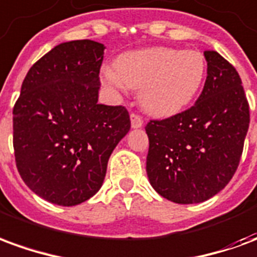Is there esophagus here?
<instances>
[{"label":"esophagus","instance_id":"esophagus-1","mask_svg":"<svg viewBox=\"0 0 257 257\" xmlns=\"http://www.w3.org/2000/svg\"><path fill=\"white\" fill-rule=\"evenodd\" d=\"M131 125H132V128L134 129H138V128H142L143 126V119L142 117H139L138 114H131Z\"/></svg>","mask_w":257,"mask_h":257}]
</instances>
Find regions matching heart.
Instances as JSON below:
<instances>
[{"instance_id": "obj_1", "label": "heart", "mask_w": 257, "mask_h": 257, "mask_svg": "<svg viewBox=\"0 0 257 257\" xmlns=\"http://www.w3.org/2000/svg\"><path fill=\"white\" fill-rule=\"evenodd\" d=\"M115 71L104 70L108 86L139 89V101L154 117L178 114L193 100L204 82L206 60L198 51L154 47L121 55Z\"/></svg>"}]
</instances>
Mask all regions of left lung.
I'll return each instance as SVG.
<instances>
[{
	"mask_svg": "<svg viewBox=\"0 0 257 257\" xmlns=\"http://www.w3.org/2000/svg\"><path fill=\"white\" fill-rule=\"evenodd\" d=\"M202 93L193 107L146 125L150 184L176 204H198L221 191L242 156L249 104L237 70L215 51Z\"/></svg>",
	"mask_w": 257,
	"mask_h": 257,
	"instance_id": "obj_1",
	"label": "left lung"
}]
</instances>
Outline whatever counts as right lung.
<instances>
[{
    "instance_id": "add662e5",
    "label": "right lung",
    "mask_w": 257,
    "mask_h": 257,
    "mask_svg": "<svg viewBox=\"0 0 257 257\" xmlns=\"http://www.w3.org/2000/svg\"><path fill=\"white\" fill-rule=\"evenodd\" d=\"M106 47L59 44L29 70L14 107L16 167L31 191L74 206L100 190L112 150L131 129L122 106L99 104Z\"/></svg>"
}]
</instances>
